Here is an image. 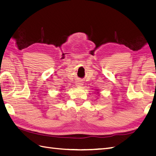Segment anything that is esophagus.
I'll use <instances>...</instances> for the list:
<instances>
[{
	"label": "esophagus",
	"mask_w": 156,
	"mask_h": 156,
	"mask_svg": "<svg viewBox=\"0 0 156 156\" xmlns=\"http://www.w3.org/2000/svg\"><path fill=\"white\" fill-rule=\"evenodd\" d=\"M75 85H76V87H81L83 85V83L81 81H80V80H78V81H76Z\"/></svg>",
	"instance_id": "obj_1"
}]
</instances>
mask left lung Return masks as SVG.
Listing matches in <instances>:
<instances>
[{"mask_svg": "<svg viewBox=\"0 0 156 156\" xmlns=\"http://www.w3.org/2000/svg\"><path fill=\"white\" fill-rule=\"evenodd\" d=\"M96 91H97V94H100L99 92H98V89H97V90H96Z\"/></svg>", "mask_w": 156, "mask_h": 156, "instance_id": "1", "label": "left lung"}]
</instances>
